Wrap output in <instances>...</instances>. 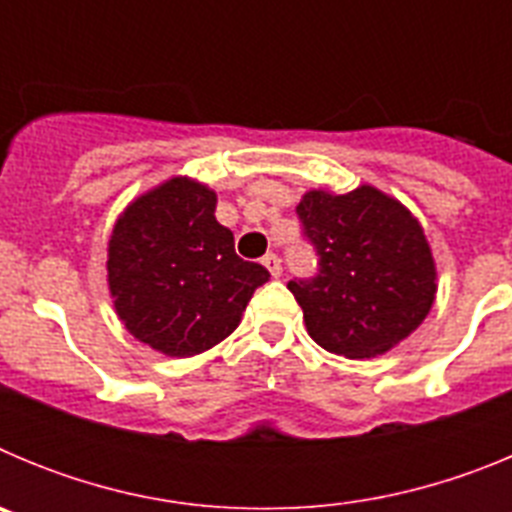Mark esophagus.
I'll return each instance as SVG.
<instances>
[{"mask_svg":"<svg viewBox=\"0 0 512 512\" xmlns=\"http://www.w3.org/2000/svg\"><path fill=\"white\" fill-rule=\"evenodd\" d=\"M261 264H264L266 269H269L271 277H279V274H282V259H279L277 253H266Z\"/></svg>","mask_w":512,"mask_h":512,"instance_id":"obj_1","label":"esophagus"}]
</instances>
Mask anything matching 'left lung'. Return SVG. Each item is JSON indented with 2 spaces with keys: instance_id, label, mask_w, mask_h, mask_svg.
I'll return each instance as SVG.
<instances>
[{
  "instance_id": "8db88e82",
  "label": "left lung",
  "mask_w": 512,
  "mask_h": 512,
  "mask_svg": "<svg viewBox=\"0 0 512 512\" xmlns=\"http://www.w3.org/2000/svg\"><path fill=\"white\" fill-rule=\"evenodd\" d=\"M318 274L292 279L310 338L348 359L384 354L408 338L436 300V264L408 207L379 189H312L297 205Z\"/></svg>"
}]
</instances>
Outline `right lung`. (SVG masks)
Listing matches in <instances>:
<instances>
[{
	"instance_id": "right-lung-1",
	"label": "right lung",
	"mask_w": 512,
	"mask_h": 512,
	"mask_svg": "<svg viewBox=\"0 0 512 512\" xmlns=\"http://www.w3.org/2000/svg\"><path fill=\"white\" fill-rule=\"evenodd\" d=\"M215 205L205 184L174 176L138 197L112 230L107 282L117 315L166 356L202 354L228 338L269 282L264 266L235 253Z\"/></svg>"
}]
</instances>
